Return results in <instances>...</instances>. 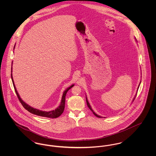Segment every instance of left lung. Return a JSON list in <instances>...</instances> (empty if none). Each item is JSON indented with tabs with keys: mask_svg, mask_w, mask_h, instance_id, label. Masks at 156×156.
<instances>
[{
	"mask_svg": "<svg viewBox=\"0 0 156 156\" xmlns=\"http://www.w3.org/2000/svg\"><path fill=\"white\" fill-rule=\"evenodd\" d=\"M141 83V82H140ZM140 84H139V87H138V88H139V86H140ZM134 98L133 99V100H134ZM86 101H87V105H88V108H89V109L92 112H93V113L97 116V117H98V118H102L101 116H99V115H98L97 114H96L94 112V111L92 109V108H91V107H90V105H89V102H88V99H87V98H86Z\"/></svg>",
	"mask_w": 156,
	"mask_h": 156,
	"instance_id": "obj_1",
	"label": "left lung"
}]
</instances>
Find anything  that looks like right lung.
Returning a JSON list of instances; mask_svg holds the SVG:
<instances>
[{"instance_id": "obj_1", "label": "right lung", "mask_w": 156, "mask_h": 156, "mask_svg": "<svg viewBox=\"0 0 156 156\" xmlns=\"http://www.w3.org/2000/svg\"><path fill=\"white\" fill-rule=\"evenodd\" d=\"M12 69L11 72H12V69ZM11 78H12V82H13V87H14V88H15V92L16 93V95H17V96L18 97V99L20 101V103L23 106L27 111H28L29 112L34 114V115H38V116H43V117L50 118H57L59 117V116L63 113L64 110V108H65L66 96L67 92L68 91L69 89H71L74 85H72L71 86L68 87L66 90H64V92L63 93V95H62V99H61V104H60L59 106L57 109H55L54 111H40L38 109H34V108L31 107L29 105H28L27 104H26L24 101H23L22 99L20 98V97L19 96V94H18V92H17V91L16 90L12 74H11Z\"/></svg>"}]
</instances>
